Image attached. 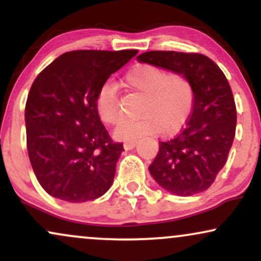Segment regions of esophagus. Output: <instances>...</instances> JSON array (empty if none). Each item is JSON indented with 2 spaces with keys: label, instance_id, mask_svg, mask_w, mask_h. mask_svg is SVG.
Wrapping results in <instances>:
<instances>
[{
  "label": "esophagus",
  "instance_id": "esophagus-1",
  "mask_svg": "<svg viewBox=\"0 0 261 261\" xmlns=\"http://www.w3.org/2000/svg\"><path fill=\"white\" fill-rule=\"evenodd\" d=\"M136 145H137V141H130V142L124 143V148L125 149H133L136 147Z\"/></svg>",
  "mask_w": 261,
  "mask_h": 261
}]
</instances>
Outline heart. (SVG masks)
<instances>
[{"instance_id":"obj_1","label":"heart","mask_w":261,"mask_h":261,"mask_svg":"<svg viewBox=\"0 0 261 261\" xmlns=\"http://www.w3.org/2000/svg\"><path fill=\"white\" fill-rule=\"evenodd\" d=\"M125 87L143 95L136 120L122 122L114 131L115 139L135 141L162 133H178L189 120L194 109L195 91L191 81L180 73L149 64L134 66L122 81ZM95 108L104 124L116 125L121 120L116 87L104 85L95 98Z\"/></svg>"}]
</instances>
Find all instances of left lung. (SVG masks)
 <instances>
[{
    "label": "left lung",
    "mask_w": 261,
    "mask_h": 261,
    "mask_svg": "<svg viewBox=\"0 0 261 261\" xmlns=\"http://www.w3.org/2000/svg\"><path fill=\"white\" fill-rule=\"evenodd\" d=\"M137 61L187 76L195 91L194 109L174 139L160 142L149 173L164 190L178 196L202 193L226 164L236 135L237 110L228 81L201 54L148 51Z\"/></svg>",
    "instance_id": "left-lung-1"
}]
</instances>
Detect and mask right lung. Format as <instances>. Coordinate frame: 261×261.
<instances>
[{
	"label": "right lung",
	"mask_w": 261,
	"mask_h": 261,
	"mask_svg": "<svg viewBox=\"0 0 261 261\" xmlns=\"http://www.w3.org/2000/svg\"><path fill=\"white\" fill-rule=\"evenodd\" d=\"M137 50L62 54L33 82L25 104L27 148L38 181L49 195L85 202L112 187L124 151L113 142L95 108L110 74Z\"/></svg>",
	"instance_id": "right-lung-1"
}]
</instances>
